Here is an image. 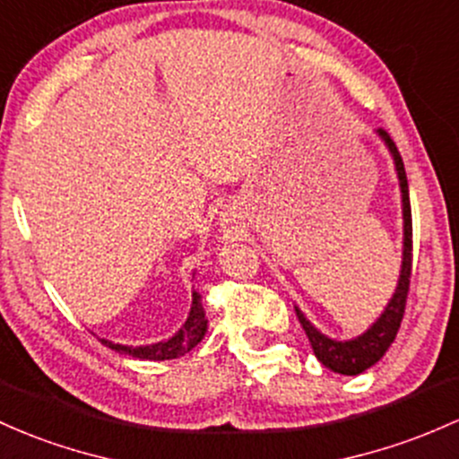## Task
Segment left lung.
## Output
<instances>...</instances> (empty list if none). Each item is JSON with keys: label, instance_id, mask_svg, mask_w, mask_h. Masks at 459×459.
<instances>
[{"label": "left lung", "instance_id": "8db88e82", "mask_svg": "<svg viewBox=\"0 0 459 459\" xmlns=\"http://www.w3.org/2000/svg\"><path fill=\"white\" fill-rule=\"evenodd\" d=\"M379 139L384 141L387 152L392 154L394 160L396 178H399L401 187V209H403V261H401V272L399 281H396V290L392 294V299L387 300L385 309L381 311V316L377 318L368 329L361 335L351 337V340H335L322 333L320 329H316L303 311L296 307V316H299L300 325H303L307 337L311 342V349L314 355L318 357V361L326 368L340 375L355 377L366 372L381 357L385 355V351L390 349L392 342H394L396 331H399L403 314H405V299L407 290H410V274H411V209H410V189H407V176L405 168H403V159L396 150L394 141L390 139V134L384 128L377 130Z\"/></svg>", "mask_w": 459, "mask_h": 459}]
</instances>
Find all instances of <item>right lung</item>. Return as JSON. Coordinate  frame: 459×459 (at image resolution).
<instances>
[{
  "label": "right lung",
  "mask_w": 459,
  "mask_h": 459,
  "mask_svg": "<svg viewBox=\"0 0 459 459\" xmlns=\"http://www.w3.org/2000/svg\"><path fill=\"white\" fill-rule=\"evenodd\" d=\"M203 296L198 291L191 294V309L185 325L168 340L154 342V344L145 346H126V344H115L110 340H102L108 349L115 352H124V355L137 357V359H152V361H165V359H176V357H183L185 352H189L194 346H198L206 335L209 329V320L204 318V307H203Z\"/></svg>",
  "instance_id": "add662e5"
}]
</instances>
